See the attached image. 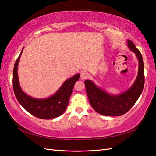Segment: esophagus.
<instances>
[{"mask_svg":"<svg viewBox=\"0 0 156 156\" xmlns=\"http://www.w3.org/2000/svg\"><path fill=\"white\" fill-rule=\"evenodd\" d=\"M80 78L82 80H85V79L89 78V74L88 73H87L86 72H83L80 73Z\"/></svg>","mask_w":156,"mask_h":156,"instance_id":"34e87169","label":"esophagus"}]
</instances>
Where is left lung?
<instances>
[{
	"label": "left lung",
	"mask_w": 156,
	"mask_h": 156,
	"mask_svg": "<svg viewBox=\"0 0 156 156\" xmlns=\"http://www.w3.org/2000/svg\"><path fill=\"white\" fill-rule=\"evenodd\" d=\"M127 45L135 53L139 62L138 76L127 91L120 95H111L97 87L91 80L84 81L89 102L93 109L101 115L118 116L125 114L135 105L143 90L144 73L142 54L131 41L127 40Z\"/></svg>",
	"instance_id": "1"
}]
</instances>
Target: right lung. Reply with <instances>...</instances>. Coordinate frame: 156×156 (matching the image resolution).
Listing matches in <instances>:
<instances>
[{
	"mask_svg": "<svg viewBox=\"0 0 156 156\" xmlns=\"http://www.w3.org/2000/svg\"><path fill=\"white\" fill-rule=\"evenodd\" d=\"M23 50L15 62L13 71V88L18 102L27 112L41 119L49 120L61 115L67 107L73 87L79 80L80 74L65 80L56 94L51 97L44 99L34 98L22 91L18 80V65Z\"/></svg>",
	"mask_w": 156,
	"mask_h": 156,
	"instance_id": "1",
	"label": "right lung"
}]
</instances>
